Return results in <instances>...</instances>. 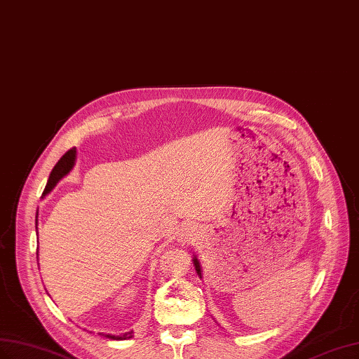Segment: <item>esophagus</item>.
<instances>
[{
  "label": "esophagus",
  "instance_id": "obj_1",
  "mask_svg": "<svg viewBox=\"0 0 359 359\" xmlns=\"http://www.w3.org/2000/svg\"><path fill=\"white\" fill-rule=\"evenodd\" d=\"M200 238V231L194 224H188L182 229V233L179 234V242L183 245H192L194 242H197Z\"/></svg>",
  "mask_w": 359,
  "mask_h": 359
}]
</instances>
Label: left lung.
Returning a JSON list of instances; mask_svg holds the SVG:
<instances>
[{"label":"left lung","instance_id":"8db88e82","mask_svg":"<svg viewBox=\"0 0 359 359\" xmlns=\"http://www.w3.org/2000/svg\"><path fill=\"white\" fill-rule=\"evenodd\" d=\"M194 264H196V271H197V273L201 276V268H200V262L197 260V257H194Z\"/></svg>","mask_w":359,"mask_h":359}]
</instances>
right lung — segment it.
<instances>
[{"label":"right lung","instance_id":"obj_1","mask_svg":"<svg viewBox=\"0 0 359 359\" xmlns=\"http://www.w3.org/2000/svg\"><path fill=\"white\" fill-rule=\"evenodd\" d=\"M75 159H76V149L75 147H72L70 150H67L65 155L60 158V161L55 163V167L53 168V171H50V174H49V179H48L46 187H45V191H43V196H46V194L53 191L57 183L61 179H63L66 174L70 172V170L74 168V165H75ZM36 231H37V219H36ZM105 337H107V339H111V340H128V339H132V331L123 334V335L107 334Z\"/></svg>","mask_w":359,"mask_h":359}]
</instances>
